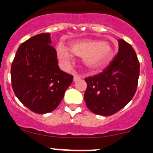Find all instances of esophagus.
<instances>
[{"label":"esophagus","mask_w":153,"mask_h":153,"mask_svg":"<svg viewBox=\"0 0 153 153\" xmlns=\"http://www.w3.org/2000/svg\"><path fill=\"white\" fill-rule=\"evenodd\" d=\"M79 79H80V76L79 75L76 74V73H74V81H78Z\"/></svg>","instance_id":"34e87169"}]
</instances>
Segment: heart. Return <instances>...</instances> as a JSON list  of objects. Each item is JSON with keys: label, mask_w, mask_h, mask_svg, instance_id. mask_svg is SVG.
Listing matches in <instances>:
<instances>
[{"label": "heart", "mask_w": 153, "mask_h": 153, "mask_svg": "<svg viewBox=\"0 0 153 153\" xmlns=\"http://www.w3.org/2000/svg\"><path fill=\"white\" fill-rule=\"evenodd\" d=\"M70 50L63 45L56 47V52L60 60L67 64L73 55L83 58V63L87 70L94 71L106 66L113 56V48L106 41L93 39H83L73 42Z\"/></svg>", "instance_id": "b5f03b06"}]
</instances>
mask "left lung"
<instances>
[{
  "label": "left lung",
  "mask_w": 153,
  "mask_h": 153,
  "mask_svg": "<svg viewBox=\"0 0 153 153\" xmlns=\"http://www.w3.org/2000/svg\"><path fill=\"white\" fill-rule=\"evenodd\" d=\"M118 43V53L106 70L85 79L86 106L104 117L116 113L132 100L140 76V62L132 46L122 39Z\"/></svg>",
  "instance_id": "8db88e82"
}]
</instances>
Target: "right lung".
I'll list each match as a JSON object with an SVG mask.
<instances>
[{"mask_svg":"<svg viewBox=\"0 0 153 153\" xmlns=\"http://www.w3.org/2000/svg\"><path fill=\"white\" fill-rule=\"evenodd\" d=\"M51 33H40L20 45L11 65L16 97L31 111H53L61 102L74 76L59 68Z\"/></svg>","mask_w":153,"mask_h":153,"instance_id":"1","label":"right lung"}]
</instances>
